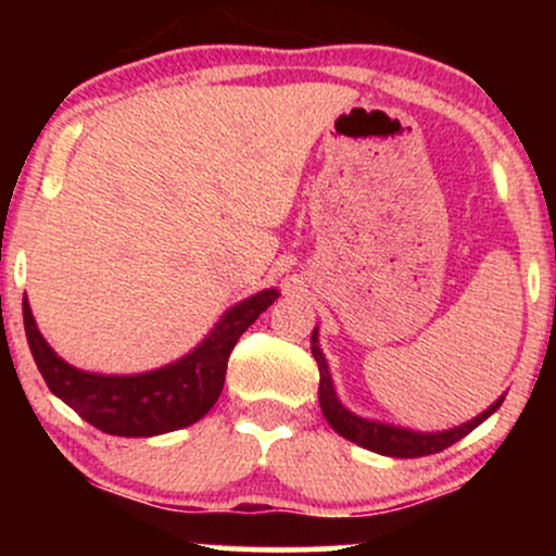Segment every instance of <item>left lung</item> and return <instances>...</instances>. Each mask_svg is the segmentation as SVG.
<instances>
[{
	"instance_id": "left-lung-1",
	"label": "left lung",
	"mask_w": 556,
	"mask_h": 556,
	"mask_svg": "<svg viewBox=\"0 0 556 556\" xmlns=\"http://www.w3.org/2000/svg\"><path fill=\"white\" fill-rule=\"evenodd\" d=\"M311 353L318 363V402H321L324 418L329 420V426L334 429L340 437L350 439V442L366 446V450L379 452V455H389V457H424V455H433V452H442L446 446H452L455 442H460L463 437H468L470 431L476 429L478 424H483L496 407L502 405L500 397L489 410H483L481 416L468 420V424L457 426V429L450 431H439V433H420V431H407V429H397V426L389 424H376V420H366L358 418L355 413H350L348 407H342V402L337 400L334 387H331V376L327 368V358L318 350V337L316 329L311 334Z\"/></svg>"
}]
</instances>
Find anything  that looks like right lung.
I'll return each instance as SVG.
<instances>
[{
    "instance_id": "right-lung-1",
    "label": "right lung",
    "mask_w": 556,
    "mask_h": 556,
    "mask_svg": "<svg viewBox=\"0 0 556 556\" xmlns=\"http://www.w3.org/2000/svg\"><path fill=\"white\" fill-rule=\"evenodd\" d=\"M277 290H264L229 308L216 329L190 355L172 366L138 376L86 374L56 358L38 331L28 300H23V324L28 348L43 381L80 418L114 437H156L185 429L206 416L225 387L227 361L240 334L277 300Z\"/></svg>"
}]
</instances>
